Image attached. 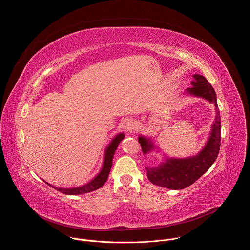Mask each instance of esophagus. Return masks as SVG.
I'll list each match as a JSON object with an SVG mask.
<instances>
[{
  "instance_id": "34e87169",
  "label": "esophagus",
  "mask_w": 250,
  "mask_h": 250,
  "mask_svg": "<svg viewBox=\"0 0 250 250\" xmlns=\"http://www.w3.org/2000/svg\"><path fill=\"white\" fill-rule=\"evenodd\" d=\"M135 128V123L130 120V119H127L125 123H124V129L125 130V132L128 134V133H131Z\"/></svg>"
}]
</instances>
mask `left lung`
<instances>
[{
    "mask_svg": "<svg viewBox=\"0 0 250 250\" xmlns=\"http://www.w3.org/2000/svg\"><path fill=\"white\" fill-rule=\"evenodd\" d=\"M193 77V87L188 88L185 93L190 96L203 98L212 103L216 108V118L211 125L206 146L194 156L186 158L165 157L157 166L146 167L148 180L152 184L172 190H181L195 183L216 161L221 146L222 125L216 92L204 76L194 74ZM138 142L145 155L157 149L154 141L149 137L138 135Z\"/></svg>",
    "mask_w": 250,
    "mask_h": 250,
    "instance_id": "obj_1",
    "label": "left lung"
}]
</instances>
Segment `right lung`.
I'll return each instance as SVG.
<instances>
[{
    "label": "right lung",
    "mask_w": 250,
    "mask_h": 250,
    "mask_svg": "<svg viewBox=\"0 0 250 250\" xmlns=\"http://www.w3.org/2000/svg\"><path fill=\"white\" fill-rule=\"evenodd\" d=\"M125 138V133L124 132H120L118 133L109 144V146H106L104 154V162L102 165V168L100 170V172L93 178L91 181H89L88 183L79 186V187H72V188H58L55 187L47 182H44L51 186L52 188H54L55 190H57L60 193H63L65 195H81V194H86V193H90L93 192L99 188H101L108 179L111 168H112V164H113V158H114V154L120 145V142Z\"/></svg>",
    "instance_id": "obj_1"
}]
</instances>
